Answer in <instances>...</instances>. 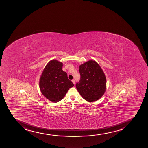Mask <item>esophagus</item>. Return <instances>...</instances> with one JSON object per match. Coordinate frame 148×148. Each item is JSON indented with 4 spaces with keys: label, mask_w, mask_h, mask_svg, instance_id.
<instances>
[{
    "label": "esophagus",
    "mask_w": 148,
    "mask_h": 148,
    "mask_svg": "<svg viewBox=\"0 0 148 148\" xmlns=\"http://www.w3.org/2000/svg\"><path fill=\"white\" fill-rule=\"evenodd\" d=\"M72 82L73 83V84H75V80L74 79H73L72 80Z\"/></svg>",
    "instance_id": "1"
}]
</instances>
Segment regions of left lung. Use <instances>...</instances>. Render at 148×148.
I'll list each match as a JSON object with an SVG mask.
<instances>
[{"label":"left lung","mask_w":148,"mask_h":148,"mask_svg":"<svg viewBox=\"0 0 148 148\" xmlns=\"http://www.w3.org/2000/svg\"><path fill=\"white\" fill-rule=\"evenodd\" d=\"M80 79L76 88L86 101L92 102L101 98L106 88V78L97 63L89 60L79 66Z\"/></svg>","instance_id":"1"}]
</instances>
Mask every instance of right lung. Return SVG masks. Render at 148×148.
<instances>
[{
    "label": "right lung",
    "instance_id": "right-lung-1",
    "mask_svg": "<svg viewBox=\"0 0 148 148\" xmlns=\"http://www.w3.org/2000/svg\"><path fill=\"white\" fill-rule=\"evenodd\" d=\"M62 63L52 60L46 66L39 80L42 95L53 102L62 99L69 89L74 85L68 78L67 73L62 70Z\"/></svg>",
    "mask_w": 148,
    "mask_h": 148
}]
</instances>
